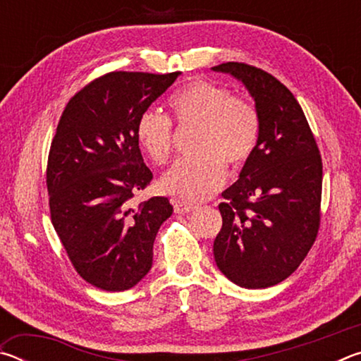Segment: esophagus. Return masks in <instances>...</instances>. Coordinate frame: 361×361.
<instances>
[{"mask_svg":"<svg viewBox=\"0 0 361 361\" xmlns=\"http://www.w3.org/2000/svg\"><path fill=\"white\" fill-rule=\"evenodd\" d=\"M172 204H173L175 213H189V212H192L195 209L194 204L185 202V200H180V199H173Z\"/></svg>","mask_w":361,"mask_h":361,"instance_id":"34e87169","label":"esophagus"}]
</instances>
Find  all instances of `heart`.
Instances as JSON below:
<instances>
[{"label": "heart", "mask_w": 361, "mask_h": 361, "mask_svg": "<svg viewBox=\"0 0 361 361\" xmlns=\"http://www.w3.org/2000/svg\"><path fill=\"white\" fill-rule=\"evenodd\" d=\"M178 122L197 124L194 154L181 157L164 173L166 192L195 202L215 194L226 180V164L240 169L256 149L261 132L259 114L252 103L232 97L226 87L209 81H192L170 99ZM135 135L152 162L164 164L172 154V122L166 116L143 111Z\"/></svg>", "instance_id": "b5f03b06"}]
</instances>
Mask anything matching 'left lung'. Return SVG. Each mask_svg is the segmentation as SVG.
<instances>
[{
	"label": "left lung",
	"instance_id": "8db88e82",
	"mask_svg": "<svg viewBox=\"0 0 361 361\" xmlns=\"http://www.w3.org/2000/svg\"><path fill=\"white\" fill-rule=\"evenodd\" d=\"M253 97L261 132L239 180L221 194V231L213 243L219 271L248 290L290 277L320 226L322 157L307 119L288 89L247 63L213 66Z\"/></svg>",
	"mask_w": 361,
	"mask_h": 361
}]
</instances>
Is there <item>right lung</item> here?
Returning a JSON list of instances; mask_svg holds the SVG:
<instances>
[{
  "label": "right lung",
  "instance_id": "right-lung-1",
  "mask_svg": "<svg viewBox=\"0 0 361 361\" xmlns=\"http://www.w3.org/2000/svg\"><path fill=\"white\" fill-rule=\"evenodd\" d=\"M180 75L108 73L79 90L59 121L46 173L51 219L76 272L100 290H129L149 272L157 231L173 212L167 197L130 200L152 180L138 116Z\"/></svg>",
  "mask_w": 361,
  "mask_h": 361
}]
</instances>
